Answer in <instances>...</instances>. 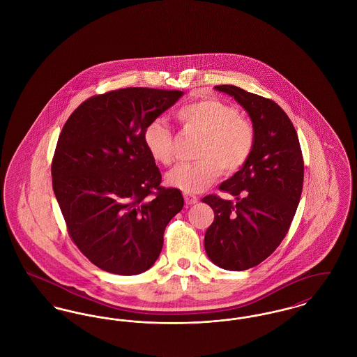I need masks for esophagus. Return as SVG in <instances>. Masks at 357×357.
Here are the masks:
<instances>
[{
    "instance_id": "obj_1",
    "label": "esophagus",
    "mask_w": 357,
    "mask_h": 357,
    "mask_svg": "<svg viewBox=\"0 0 357 357\" xmlns=\"http://www.w3.org/2000/svg\"><path fill=\"white\" fill-rule=\"evenodd\" d=\"M184 199H185L187 206H193V204H196L197 200H199V197H196L195 195H190V193H185V195H184Z\"/></svg>"
}]
</instances>
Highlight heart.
<instances>
[{"instance_id":"heart-1","label":"heart","mask_w":357,"mask_h":357,"mask_svg":"<svg viewBox=\"0 0 357 357\" xmlns=\"http://www.w3.org/2000/svg\"><path fill=\"white\" fill-rule=\"evenodd\" d=\"M176 118L187 132L202 135L196 162L178 164L168 183L185 193L203 192L222 170L232 174L243 168L255 145V130L248 118L219 99L206 98L184 105ZM144 144L151 158L165 167L174 160L173 132L164 119H154L144 130Z\"/></svg>"}]
</instances>
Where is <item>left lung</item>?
Instances as JSON below:
<instances>
[{"label": "left lung", "mask_w": 357, "mask_h": 357, "mask_svg": "<svg viewBox=\"0 0 357 357\" xmlns=\"http://www.w3.org/2000/svg\"><path fill=\"white\" fill-rule=\"evenodd\" d=\"M216 90L234 96L250 115L255 130L251 157L219 189L203 197L215 219L204 238L206 255L216 266L242 271L270 257L286 236L300 203L303 157L297 132L274 100L222 84Z\"/></svg>", "instance_id": "left-lung-1"}]
</instances>
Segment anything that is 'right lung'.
Here are the masks:
<instances>
[{
    "instance_id": "obj_1",
    "label": "right lung",
    "mask_w": 357,
    "mask_h": 357,
    "mask_svg": "<svg viewBox=\"0 0 357 357\" xmlns=\"http://www.w3.org/2000/svg\"><path fill=\"white\" fill-rule=\"evenodd\" d=\"M183 91L128 87L84 100L64 123L52 188L67 231L99 268L135 275L157 261L167 225L184 206L144 144L146 125Z\"/></svg>"
}]
</instances>
